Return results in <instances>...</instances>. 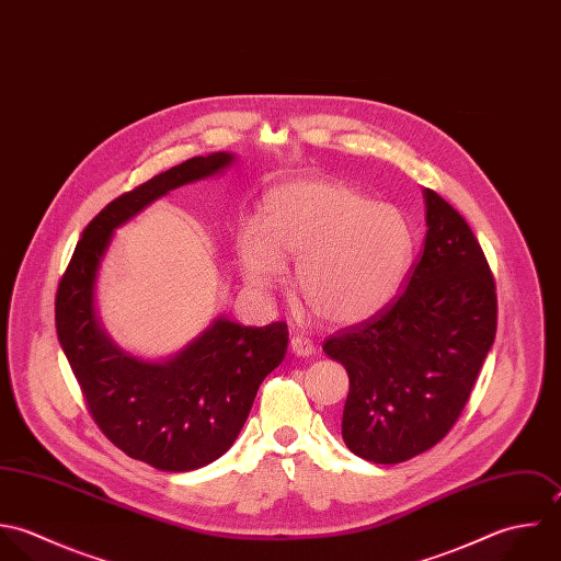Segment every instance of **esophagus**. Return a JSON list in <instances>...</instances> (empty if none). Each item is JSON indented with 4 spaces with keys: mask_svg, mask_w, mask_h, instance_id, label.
Listing matches in <instances>:
<instances>
[{
    "mask_svg": "<svg viewBox=\"0 0 561 561\" xmlns=\"http://www.w3.org/2000/svg\"><path fill=\"white\" fill-rule=\"evenodd\" d=\"M289 348L296 357H311L316 353V346L309 337H302V335H294L291 342H289Z\"/></svg>",
    "mask_w": 561,
    "mask_h": 561,
    "instance_id": "esophagus-1",
    "label": "esophagus"
}]
</instances>
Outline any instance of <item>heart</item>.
Returning a JSON list of instances; mask_svg holds the SVG:
<instances>
[{
  "label": "heart",
  "instance_id": "1",
  "mask_svg": "<svg viewBox=\"0 0 561 561\" xmlns=\"http://www.w3.org/2000/svg\"><path fill=\"white\" fill-rule=\"evenodd\" d=\"M245 283L276 291L296 263V289L331 324L376 316L400 289L413 259L404 215L340 183L302 181L274 188L256 224L237 239Z\"/></svg>",
  "mask_w": 561,
  "mask_h": 561
}]
</instances>
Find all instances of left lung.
<instances>
[{"label":"left lung","mask_w":561,"mask_h":561,"mask_svg":"<svg viewBox=\"0 0 561 561\" xmlns=\"http://www.w3.org/2000/svg\"><path fill=\"white\" fill-rule=\"evenodd\" d=\"M426 237L400 296L324 342L351 389L342 437L362 459L400 463L457 422L494 344L496 294L466 219L424 188Z\"/></svg>","instance_id":"obj_1"}]
</instances>
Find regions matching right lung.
<instances>
[{"label":"right lung","mask_w":561,"mask_h":561,"mask_svg":"<svg viewBox=\"0 0 561 561\" xmlns=\"http://www.w3.org/2000/svg\"><path fill=\"white\" fill-rule=\"evenodd\" d=\"M230 152L193 157L154 176L84 228L56 294V333L102 433L128 457L165 472L219 459L237 439L263 378L287 353V324L241 327L215 318L174 357L150 362L119 348L95 311V285L119 226L174 188L221 174Z\"/></svg>","instance_id":"obj_1"}]
</instances>
